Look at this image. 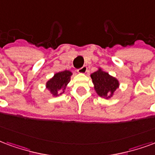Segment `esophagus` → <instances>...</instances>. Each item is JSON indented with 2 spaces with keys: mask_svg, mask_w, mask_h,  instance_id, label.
I'll return each instance as SVG.
<instances>
[{
  "mask_svg": "<svg viewBox=\"0 0 155 155\" xmlns=\"http://www.w3.org/2000/svg\"><path fill=\"white\" fill-rule=\"evenodd\" d=\"M77 72L79 74H85L87 72V66H83V67H81V68L78 69Z\"/></svg>",
  "mask_w": 155,
  "mask_h": 155,
  "instance_id": "34e87169",
  "label": "esophagus"
}]
</instances>
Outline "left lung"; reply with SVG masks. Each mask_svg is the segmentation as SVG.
Returning <instances> with one entry per match:
<instances>
[{
	"label": "left lung",
	"instance_id": "left-lung-1",
	"mask_svg": "<svg viewBox=\"0 0 155 155\" xmlns=\"http://www.w3.org/2000/svg\"><path fill=\"white\" fill-rule=\"evenodd\" d=\"M96 94L101 98L108 99L113 97L114 93L119 88L120 83L117 78L113 77L101 67L90 74Z\"/></svg>",
	"mask_w": 155,
	"mask_h": 155
}]
</instances>
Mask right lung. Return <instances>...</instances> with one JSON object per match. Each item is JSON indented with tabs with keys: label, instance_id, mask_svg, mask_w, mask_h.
<instances>
[{
	"label": "right lung",
	"instance_id": "add662e5",
	"mask_svg": "<svg viewBox=\"0 0 155 155\" xmlns=\"http://www.w3.org/2000/svg\"><path fill=\"white\" fill-rule=\"evenodd\" d=\"M73 73L70 71L57 72L46 82V89L48 90L52 97H57L65 93L66 85L71 81V76Z\"/></svg>",
	"mask_w": 155,
	"mask_h": 155
}]
</instances>
